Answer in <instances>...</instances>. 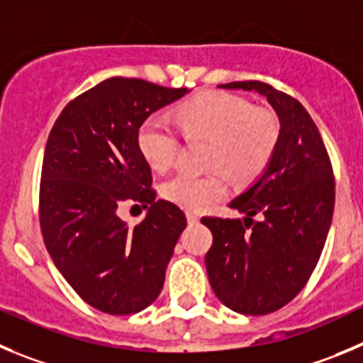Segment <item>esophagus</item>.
<instances>
[{
    "label": "esophagus",
    "mask_w": 363,
    "mask_h": 363,
    "mask_svg": "<svg viewBox=\"0 0 363 363\" xmlns=\"http://www.w3.org/2000/svg\"><path fill=\"white\" fill-rule=\"evenodd\" d=\"M186 218H188V222H189V223H197L199 220H201V216H199L197 213L188 211V213H186Z\"/></svg>",
    "instance_id": "obj_1"
}]
</instances>
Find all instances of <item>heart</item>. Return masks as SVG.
Instances as JSON below:
<instances>
[{
    "mask_svg": "<svg viewBox=\"0 0 363 363\" xmlns=\"http://www.w3.org/2000/svg\"><path fill=\"white\" fill-rule=\"evenodd\" d=\"M179 128L188 140H208L209 174L179 172L162 184V195L186 209H204L225 193L223 175L247 182L269 164L279 141V121L269 109L252 107L247 98L225 91H206L175 111ZM138 145L154 170L164 172L179 154V138L162 118L152 116L138 130Z\"/></svg>",
    "mask_w": 363,
    "mask_h": 363,
    "instance_id": "1",
    "label": "heart"
}]
</instances>
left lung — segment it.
<instances>
[{
	"instance_id": "obj_1",
	"label": "left lung",
	"mask_w": 363,
	"mask_h": 363,
	"mask_svg": "<svg viewBox=\"0 0 363 363\" xmlns=\"http://www.w3.org/2000/svg\"><path fill=\"white\" fill-rule=\"evenodd\" d=\"M218 87L256 91L279 118L269 166L229 204L243 220L202 218L213 233L206 254L213 292L233 311L267 315L303 290L319 262L333 218V168L319 128L296 98L258 80Z\"/></svg>"
}]
</instances>
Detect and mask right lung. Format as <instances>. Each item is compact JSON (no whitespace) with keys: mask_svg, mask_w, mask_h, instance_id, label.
<instances>
[{"mask_svg":"<svg viewBox=\"0 0 363 363\" xmlns=\"http://www.w3.org/2000/svg\"><path fill=\"white\" fill-rule=\"evenodd\" d=\"M186 93L113 77L71 100L48 135L39 193L44 245L71 289L104 313H138L157 299L186 228L177 206L155 201L138 145L141 123ZM125 201L151 206L134 228L117 216Z\"/></svg>","mask_w":363,"mask_h":363,"instance_id":"obj_1","label":"right lung"}]
</instances>
